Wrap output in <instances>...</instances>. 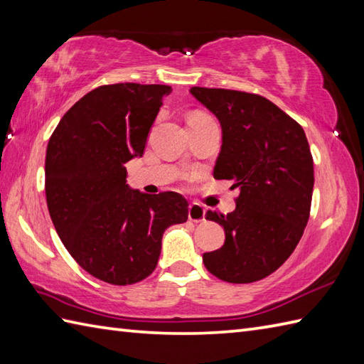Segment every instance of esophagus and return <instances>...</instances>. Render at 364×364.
Wrapping results in <instances>:
<instances>
[{"instance_id": "obj_1", "label": "esophagus", "mask_w": 364, "mask_h": 364, "mask_svg": "<svg viewBox=\"0 0 364 364\" xmlns=\"http://www.w3.org/2000/svg\"><path fill=\"white\" fill-rule=\"evenodd\" d=\"M188 218L191 222H203L205 220V210L202 205L198 203H191L188 208Z\"/></svg>"}]
</instances>
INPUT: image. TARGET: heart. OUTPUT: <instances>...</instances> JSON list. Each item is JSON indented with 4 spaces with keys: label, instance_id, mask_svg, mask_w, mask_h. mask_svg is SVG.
<instances>
[{
    "label": "heart",
    "instance_id": "heart-1",
    "mask_svg": "<svg viewBox=\"0 0 364 364\" xmlns=\"http://www.w3.org/2000/svg\"><path fill=\"white\" fill-rule=\"evenodd\" d=\"M196 115H205V114H196Z\"/></svg>",
    "mask_w": 364,
    "mask_h": 364
}]
</instances>
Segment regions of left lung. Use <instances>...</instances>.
<instances>
[{"mask_svg": "<svg viewBox=\"0 0 364 364\" xmlns=\"http://www.w3.org/2000/svg\"><path fill=\"white\" fill-rule=\"evenodd\" d=\"M191 94L222 125L214 178L239 189L233 213L205 214L225 230V244L203 253L205 267L228 283L262 280L291 257L310 219L314 167L305 131L257 94L208 87Z\"/></svg>", "mask_w": 364, "mask_h": 364, "instance_id": "left-lung-1", "label": "left lung"}]
</instances>
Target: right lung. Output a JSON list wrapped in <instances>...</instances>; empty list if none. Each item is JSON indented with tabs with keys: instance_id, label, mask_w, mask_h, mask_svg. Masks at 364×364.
<instances>
[{
	"instance_id": "1",
	"label": "right lung",
	"mask_w": 364,
	"mask_h": 364,
	"mask_svg": "<svg viewBox=\"0 0 364 364\" xmlns=\"http://www.w3.org/2000/svg\"><path fill=\"white\" fill-rule=\"evenodd\" d=\"M164 84L100 86L68 109L45 158V194L60 241L78 264L106 283L127 286L156 269L164 230L188 220L176 192L142 194L127 184L125 162L141 158Z\"/></svg>"
}]
</instances>
